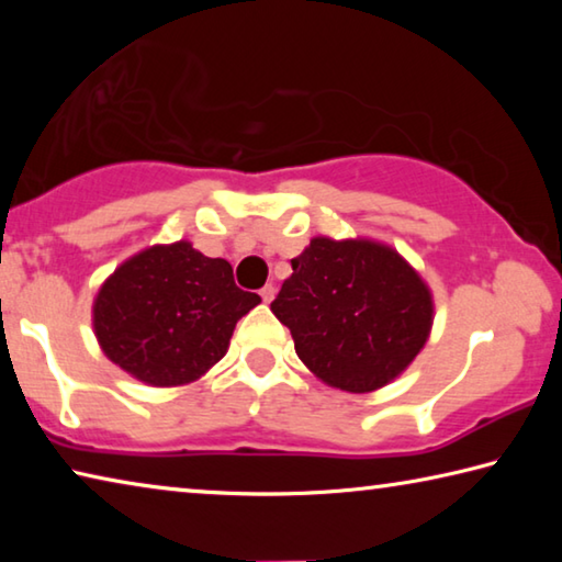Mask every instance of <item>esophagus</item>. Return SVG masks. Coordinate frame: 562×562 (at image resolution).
<instances>
[{
    "mask_svg": "<svg viewBox=\"0 0 562 562\" xmlns=\"http://www.w3.org/2000/svg\"><path fill=\"white\" fill-rule=\"evenodd\" d=\"M274 292H278V290H274L272 284H265V288L260 290V297H262V302H268V304H270V302L274 300Z\"/></svg>",
    "mask_w": 562,
    "mask_h": 562,
    "instance_id": "esophagus-1",
    "label": "esophagus"
}]
</instances>
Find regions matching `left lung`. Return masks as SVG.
Listing matches in <instances>:
<instances>
[{
  "label": "left lung",
  "instance_id": "obj_1",
  "mask_svg": "<svg viewBox=\"0 0 562 562\" xmlns=\"http://www.w3.org/2000/svg\"><path fill=\"white\" fill-rule=\"evenodd\" d=\"M322 382L351 394L386 386L424 349L434 297L394 247L312 237L270 304Z\"/></svg>",
  "mask_w": 562,
  "mask_h": 562
}]
</instances>
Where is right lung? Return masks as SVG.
I'll list each match as a JSON object with an SVG mask.
<instances>
[{
	"label": "right lung",
	"mask_w": 562,
	"mask_h": 562,
	"mask_svg": "<svg viewBox=\"0 0 562 562\" xmlns=\"http://www.w3.org/2000/svg\"><path fill=\"white\" fill-rule=\"evenodd\" d=\"M260 294L233 280L231 262L188 240L154 245L113 270L93 300V331L113 364L148 386L201 379L225 357L237 319Z\"/></svg>",
	"instance_id": "obj_1"
}]
</instances>
